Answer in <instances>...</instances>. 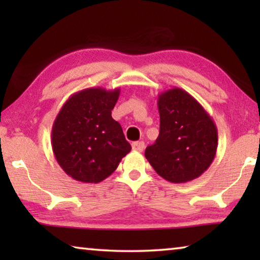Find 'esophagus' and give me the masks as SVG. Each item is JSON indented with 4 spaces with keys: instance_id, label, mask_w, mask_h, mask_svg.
<instances>
[{
    "instance_id": "34e87169",
    "label": "esophagus",
    "mask_w": 260,
    "mask_h": 260,
    "mask_svg": "<svg viewBox=\"0 0 260 260\" xmlns=\"http://www.w3.org/2000/svg\"><path fill=\"white\" fill-rule=\"evenodd\" d=\"M144 142L143 141H138V142H133L132 143V148H133L134 151H139V152H142L144 150Z\"/></svg>"
}]
</instances>
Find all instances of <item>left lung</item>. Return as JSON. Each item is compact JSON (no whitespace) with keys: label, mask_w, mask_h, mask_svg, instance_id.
Segmentation results:
<instances>
[{"label":"left lung","mask_w":260,"mask_h":260,"mask_svg":"<svg viewBox=\"0 0 260 260\" xmlns=\"http://www.w3.org/2000/svg\"><path fill=\"white\" fill-rule=\"evenodd\" d=\"M159 135L144 156L157 174L173 183L199 178L213 161L218 131L204 108L181 88L158 95Z\"/></svg>","instance_id":"8db88e82"}]
</instances>
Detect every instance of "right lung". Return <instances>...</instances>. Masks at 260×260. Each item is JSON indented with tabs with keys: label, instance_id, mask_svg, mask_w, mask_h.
Listing matches in <instances>:
<instances>
[{
	"label": "right lung",
	"instance_id": "add662e5",
	"mask_svg": "<svg viewBox=\"0 0 260 260\" xmlns=\"http://www.w3.org/2000/svg\"><path fill=\"white\" fill-rule=\"evenodd\" d=\"M120 88H87L71 95L51 129V146L63 171L77 181L99 183L131 151L120 124L111 116Z\"/></svg>",
	"mask_w": 260,
	"mask_h": 260
}]
</instances>
